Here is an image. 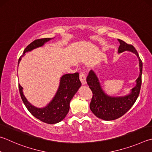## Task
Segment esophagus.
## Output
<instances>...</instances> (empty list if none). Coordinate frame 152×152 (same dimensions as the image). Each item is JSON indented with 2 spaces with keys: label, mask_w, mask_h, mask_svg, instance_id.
I'll list each match as a JSON object with an SVG mask.
<instances>
[{
  "label": "esophagus",
  "mask_w": 152,
  "mask_h": 152,
  "mask_svg": "<svg viewBox=\"0 0 152 152\" xmlns=\"http://www.w3.org/2000/svg\"><path fill=\"white\" fill-rule=\"evenodd\" d=\"M86 74L84 72H80V80L81 83L82 85H84L86 83Z\"/></svg>",
  "instance_id": "obj_1"
}]
</instances>
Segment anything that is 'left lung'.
Instances as JSON below:
<instances>
[{
    "mask_svg": "<svg viewBox=\"0 0 152 152\" xmlns=\"http://www.w3.org/2000/svg\"><path fill=\"white\" fill-rule=\"evenodd\" d=\"M120 42L118 53L124 51L133 52L139 59L140 75L136 80V85L131 90L129 94L119 97H112L107 95L102 88L98 76L94 72L90 70L87 76V84L92 92V98L90 104V108L96 117L104 120H114L120 118L131 108L136 102L142 85V62L133 46L118 39Z\"/></svg>",
    "mask_w": 152,
    "mask_h": 152,
    "instance_id": "1",
    "label": "left lung"
}]
</instances>
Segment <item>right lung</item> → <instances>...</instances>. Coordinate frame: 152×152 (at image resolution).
Instances as JSON below:
<instances>
[{"label":"right lung","mask_w":152,"mask_h":152,"mask_svg":"<svg viewBox=\"0 0 152 152\" xmlns=\"http://www.w3.org/2000/svg\"><path fill=\"white\" fill-rule=\"evenodd\" d=\"M52 38H41V39L35 40L30 43L24 49L23 55L19 58L18 66L22 59V57L26 52L42 46L46 42H48ZM81 84L79 79V74L78 72L66 74L63 75L60 78L58 89L54 97L52 98L50 102L48 104L47 106L42 108L34 106L27 100L23 92V88L20 84H18V88L22 100L31 114L43 122L54 124L61 122L67 115L70 109V100L78 90L79 88L81 86Z\"/></svg>","instance_id":"right-lung-1"}]
</instances>
